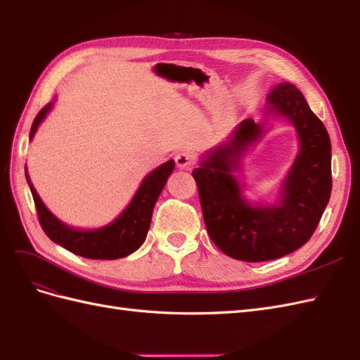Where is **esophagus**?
<instances>
[{"label":"esophagus","mask_w":360,"mask_h":360,"mask_svg":"<svg viewBox=\"0 0 360 360\" xmlns=\"http://www.w3.org/2000/svg\"><path fill=\"white\" fill-rule=\"evenodd\" d=\"M174 161H176V165L182 170H191V169H193L195 162H196L195 155L190 153V152L178 153L176 156H174Z\"/></svg>","instance_id":"obj_1"}]
</instances>
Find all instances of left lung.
Instances as JSON below:
<instances>
[{
	"mask_svg": "<svg viewBox=\"0 0 360 360\" xmlns=\"http://www.w3.org/2000/svg\"><path fill=\"white\" fill-rule=\"evenodd\" d=\"M270 117L294 125L300 150L274 203L252 201L241 161L266 131ZM208 235L227 256L264 262L287 256L311 238L331 195V142L322 121L300 90L290 82L266 95L262 120L236 125L218 146L202 155L193 170Z\"/></svg>",
	"mask_w": 360,
	"mask_h": 360,
	"instance_id": "left-lung-1",
	"label": "left lung"
}]
</instances>
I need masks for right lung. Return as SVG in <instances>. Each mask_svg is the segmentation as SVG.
I'll use <instances>...</instances> for the list:
<instances>
[{"mask_svg": "<svg viewBox=\"0 0 360 360\" xmlns=\"http://www.w3.org/2000/svg\"><path fill=\"white\" fill-rule=\"evenodd\" d=\"M53 105L55 99L37 115L30 129V141L35 136L41 122L46 120V116L52 110ZM173 169L174 161L170 160L150 172L139 184L129 205L116 216V219L98 229H77L63 222L60 218H56L37 193L27 173V167L24 170H26V179L33 200H35L39 224L46 231V235L56 242V244H60L65 250L78 256L113 261V259L131 255L144 244L150 222H152L155 204Z\"/></svg>", "mask_w": 360, "mask_h": 360, "instance_id": "add662e5", "label": "right lung"}]
</instances>
